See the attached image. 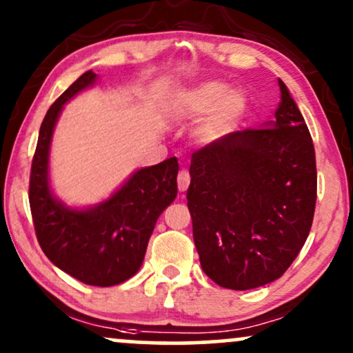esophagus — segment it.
I'll return each mask as SVG.
<instances>
[{
	"label": "esophagus",
	"mask_w": 353,
	"mask_h": 353,
	"mask_svg": "<svg viewBox=\"0 0 353 353\" xmlns=\"http://www.w3.org/2000/svg\"><path fill=\"white\" fill-rule=\"evenodd\" d=\"M189 184H190V174L184 169V171L177 174V188H179L181 192H184V190H188Z\"/></svg>",
	"instance_id": "esophagus-1"
}]
</instances>
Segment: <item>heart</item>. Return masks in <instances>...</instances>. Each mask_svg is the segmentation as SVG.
<instances>
[{"mask_svg": "<svg viewBox=\"0 0 353 353\" xmlns=\"http://www.w3.org/2000/svg\"><path fill=\"white\" fill-rule=\"evenodd\" d=\"M174 114L179 119L204 118L196 134L201 143L214 144L228 137L244 121L249 99L241 89H230L222 81H205L185 91L174 101Z\"/></svg>", "mask_w": 353, "mask_h": 353, "instance_id": "heart-1", "label": "heart"}]
</instances>
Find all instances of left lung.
I'll return each instance as SVG.
<instances>
[{
  "instance_id": "obj_1",
  "label": "left lung",
  "mask_w": 353,
  "mask_h": 353,
  "mask_svg": "<svg viewBox=\"0 0 353 353\" xmlns=\"http://www.w3.org/2000/svg\"><path fill=\"white\" fill-rule=\"evenodd\" d=\"M275 117L192 154L188 208L202 270L249 290L282 277L309 237L317 201L314 143L283 81Z\"/></svg>"
}]
</instances>
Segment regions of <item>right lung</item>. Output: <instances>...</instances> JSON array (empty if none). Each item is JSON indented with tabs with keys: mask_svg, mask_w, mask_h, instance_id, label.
Returning a JSON list of instances; mask_svg holds the SVG:
<instances>
[{
	"mask_svg": "<svg viewBox=\"0 0 353 353\" xmlns=\"http://www.w3.org/2000/svg\"><path fill=\"white\" fill-rule=\"evenodd\" d=\"M86 71L52 103L39 129L31 164L30 208L39 245L46 257L88 285L111 287L141 269L157 217L177 196L176 157L136 171L106 201L88 209L68 208L52 196L50 148L64 104L94 84Z\"/></svg>",
	"mask_w": 353,
	"mask_h": 353,
	"instance_id": "1",
	"label": "right lung"
}]
</instances>
